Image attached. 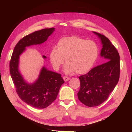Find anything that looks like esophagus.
<instances>
[{"instance_id": "obj_1", "label": "esophagus", "mask_w": 132, "mask_h": 132, "mask_svg": "<svg viewBox=\"0 0 132 132\" xmlns=\"http://www.w3.org/2000/svg\"><path fill=\"white\" fill-rule=\"evenodd\" d=\"M63 79H64V80L65 81H68L70 79L68 77H63Z\"/></svg>"}]
</instances>
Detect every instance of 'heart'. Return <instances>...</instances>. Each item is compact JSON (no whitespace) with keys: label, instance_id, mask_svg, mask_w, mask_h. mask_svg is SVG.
Masks as SVG:
<instances>
[{"label":"heart","instance_id":"heart-1","mask_svg":"<svg viewBox=\"0 0 132 132\" xmlns=\"http://www.w3.org/2000/svg\"><path fill=\"white\" fill-rule=\"evenodd\" d=\"M98 46L93 41L87 40L77 36L62 38L50 52V60L54 68L59 70L65 61L67 74L76 72L82 74L90 71L97 61Z\"/></svg>","mask_w":132,"mask_h":132}]
</instances>
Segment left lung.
<instances>
[{
    "instance_id": "obj_1",
    "label": "left lung",
    "mask_w": 132,
    "mask_h": 132,
    "mask_svg": "<svg viewBox=\"0 0 132 132\" xmlns=\"http://www.w3.org/2000/svg\"><path fill=\"white\" fill-rule=\"evenodd\" d=\"M102 45L100 56L104 58L102 64L80 76V87L78 93L79 101L86 106L95 107L105 101L119 80L120 73L119 55L109 39L96 32Z\"/></svg>"
}]
</instances>
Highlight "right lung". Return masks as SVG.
<instances>
[{
  "label": "right lung",
  "instance_id": "add662e5",
  "mask_svg": "<svg viewBox=\"0 0 132 132\" xmlns=\"http://www.w3.org/2000/svg\"><path fill=\"white\" fill-rule=\"evenodd\" d=\"M54 30L55 28L44 29L23 37L15 46L10 62V73L19 97L36 109H45L50 106L56 99L64 81L61 74L43 67L37 79L33 83L27 82L19 69L20 56L26 47L41 45L46 41ZM42 57L46 58L45 55Z\"/></svg>",
  "mask_w": 132,
  "mask_h": 132
}]
</instances>
